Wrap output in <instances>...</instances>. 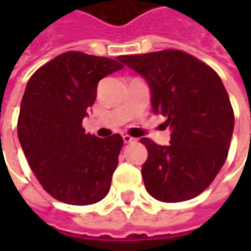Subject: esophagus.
<instances>
[{
  "label": "esophagus",
  "instance_id": "1",
  "mask_svg": "<svg viewBox=\"0 0 251 251\" xmlns=\"http://www.w3.org/2000/svg\"><path fill=\"white\" fill-rule=\"evenodd\" d=\"M123 141H124V144H132V142H135V138H132L130 135H123Z\"/></svg>",
  "mask_w": 251,
  "mask_h": 251
}]
</instances>
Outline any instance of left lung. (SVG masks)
Segmentation results:
<instances>
[{
    "mask_svg": "<svg viewBox=\"0 0 251 251\" xmlns=\"http://www.w3.org/2000/svg\"><path fill=\"white\" fill-rule=\"evenodd\" d=\"M119 60L147 81L152 111L166 117L172 131L170 145L141 138L148 150L141 169L147 191L163 202L197 197L224 166L233 134L235 116L221 78L178 50Z\"/></svg>",
    "mask_w": 251,
    "mask_h": 251,
    "instance_id": "obj_1",
    "label": "left lung"
}]
</instances>
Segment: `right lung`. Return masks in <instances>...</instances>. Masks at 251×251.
<instances>
[{
	"label": "right lung",
	"instance_id": "add662e5",
	"mask_svg": "<svg viewBox=\"0 0 251 251\" xmlns=\"http://www.w3.org/2000/svg\"><path fill=\"white\" fill-rule=\"evenodd\" d=\"M124 68L116 60L67 51L30 76L21 101L18 137L30 169L55 200L100 201L110 190L123 138L86 134L82 120L101 78Z\"/></svg>",
	"mask_w": 251,
	"mask_h": 251
}]
</instances>
